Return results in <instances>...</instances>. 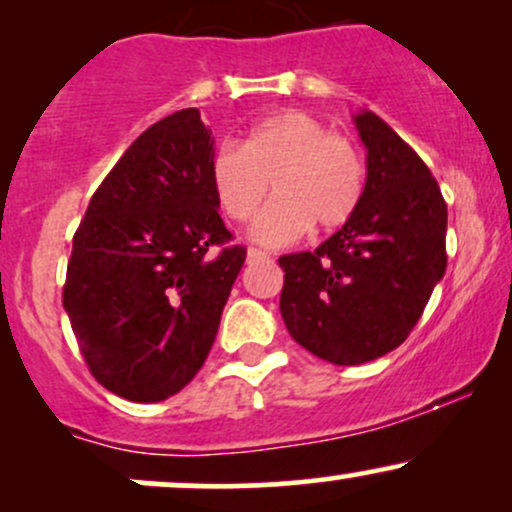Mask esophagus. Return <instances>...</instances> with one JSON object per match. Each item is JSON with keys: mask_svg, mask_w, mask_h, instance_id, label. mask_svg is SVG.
Masks as SVG:
<instances>
[{"mask_svg": "<svg viewBox=\"0 0 512 512\" xmlns=\"http://www.w3.org/2000/svg\"><path fill=\"white\" fill-rule=\"evenodd\" d=\"M267 252H262V250H257V248H248V260L252 262V260H267Z\"/></svg>", "mask_w": 512, "mask_h": 512, "instance_id": "obj_1", "label": "esophagus"}]
</instances>
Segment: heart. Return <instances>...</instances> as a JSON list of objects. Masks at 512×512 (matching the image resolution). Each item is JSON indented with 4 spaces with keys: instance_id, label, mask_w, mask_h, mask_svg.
<instances>
[{
    "instance_id": "heart-1",
    "label": "heart",
    "mask_w": 512,
    "mask_h": 512,
    "mask_svg": "<svg viewBox=\"0 0 512 512\" xmlns=\"http://www.w3.org/2000/svg\"><path fill=\"white\" fill-rule=\"evenodd\" d=\"M209 178L233 221L255 214L272 180L276 197L257 214L250 238L281 248L310 223L320 231L344 226L361 202L366 170L349 137L303 110H284L252 125L240 146L221 144L209 161Z\"/></svg>"
}]
</instances>
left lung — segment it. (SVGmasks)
<instances>
[{
	"mask_svg": "<svg viewBox=\"0 0 512 512\" xmlns=\"http://www.w3.org/2000/svg\"><path fill=\"white\" fill-rule=\"evenodd\" d=\"M366 187L315 252L279 257L281 317L303 349L358 366L397 349L445 274L448 207L419 154L370 110L354 115Z\"/></svg>",
	"mask_w": 512,
	"mask_h": 512,
	"instance_id": "8db88e82",
	"label": "left lung"
}]
</instances>
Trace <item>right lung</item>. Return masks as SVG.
Returning <instances> with one entry per match:
<instances>
[{
	"instance_id": "obj_1",
	"label": "right lung",
	"mask_w": 512,
	"mask_h": 512,
	"mask_svg": "<svg viewBox=\"0 0 512 512\" xmlns=\"http://www.w3.org/2000/svg\"><path fill=\"white\" fill-rule=\"evenodd\" d=\"M197 108L163 117L105 175L74 233L62 303L88 370L129 402H161L207 361L245 262L209 178Z\"/></svg>"
}]
</instances>
